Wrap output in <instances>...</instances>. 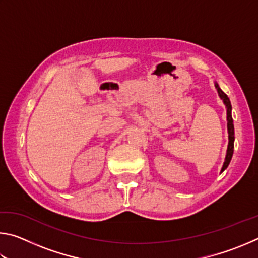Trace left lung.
Masks as SVG:
<instances>
[{
	"instance_id": "obj_1",
	"label": "left lung",
	"mask_w": 258,
	"mask_h": 258,
	"mask_svg": "<svg viewBox=\"0 0 258 258\" xmlns=\"http://www.w3.org/2000/svg\"><path fill=\"white\" fill-rule=\"evenodd\" d=\"M215 87L217 90V93L220 95V98L223 100V102L226 107V120H228V133H229V145H228V150H226V156H225V160L223 164V167L221 169V173L226 169L228 167L231 159H232V155H233V148H234V126H233V119H232V115H231V110H232V107H231V102L230 99L228 98L223 91L221 90V87L218 86L217 83H215Z\"/></svg>"
}]
</instances>
